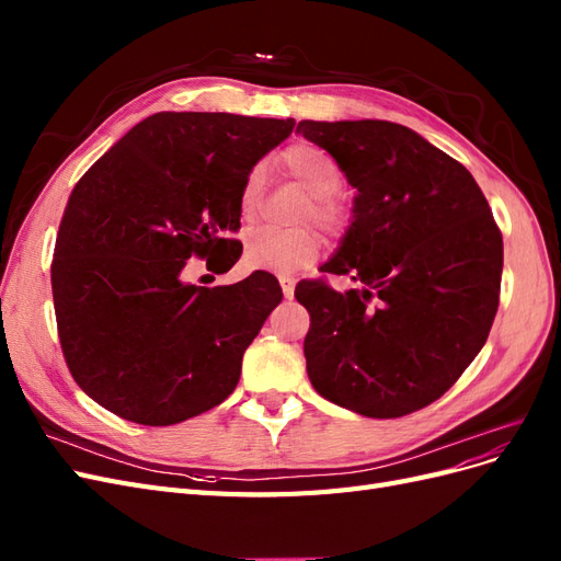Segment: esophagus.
Returning a JSON list of instances; mask_svg holds the SVG:
<instances>
[{"instance_id": "1", "label": "esophagus", "mask_w": 561, "mask_h": 561, "mask_svg": "<svg viewBox=\"0 0 561 561\" xmlns=\"http://www.w3.org/2000/svg\"><path fill=\"white\" fill-rule=\"evenodd\" d=\"M278 280H280V287H283V295L287 299H293V295H295V278L293 276H280Z\"/></svg>"}]
</instances>
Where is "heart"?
Instances as JSON below:
<instances>
[{"label": "heart", "mask_w": 561, "mask_h": 561, "mask_svg": "<svg viewBox=\"0 0 561 561\" xmlns=\"http://www.w3.org/2000/svg\"><path fill=\"white\" fill-rule=\"evenodd\" d=\"M283 163L290 175L307 190L313 201V217L328 231H339L346 222V213L332 198L344 186V173L325 149L299 142L285 149ZM266 173L262 165L250 168L239 194V210L243 219H252L257 213L264 194ZM320 239L311 229L283 231L274 227H260L245 233L243 257L252 268L276 271V274H293L299 266L318 260Z\"/></svg>", "instance_id": "obj_1"}]
</instances>
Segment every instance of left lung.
Wrapping results in <instances>:
<instances>
[{"instance_id": "8db88e82", "label": "left lung", "mask_w": 561, "mask_h": 561, "mask_svg": "<svg viewBox=\"0 0 561 561\" xmlns=\"http://www.w3.org/2000/svg\"><path fill=\"white\" fill-rule=\"evenodd\" d=\"M353 186L351 225L322 280L295 290L318 393L369 419H396L445 396L486 342L499 309L503 239L474 178L412 128L299 122Z\"/></svg>"}]
</instances>
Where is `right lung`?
<instances>
[{"mask_svg": "<svg viewBox=\"0 0 561 561\" xmlns=\"http://www.w3.org/2000/svg\"><path fill=\"white\" fill-rule=\"evenodd\" d=\"M295 118L159 112L133 126L67 201L50 285L75 381L142 426H173L225 402L243 353L283 290L266 271L233 285L184 283L186 260L225 274L243 245L239 194Z\"/></svg>", "mask_w": 561, "mask_h": 561, "instance_id": "obj_1", "label": "right lung"}]
</instances>
